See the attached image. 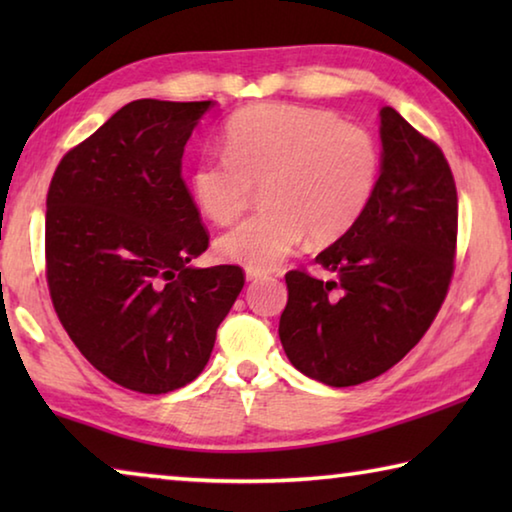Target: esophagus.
Segmentation results:
<instances>
[{
    "instance_id": "34e87169",
    "label": "esophagus",
    "mask_w": 512,
    "mask_h": 512,
    "mask_svg": "<svg viewBox=\"0 0 512 512\" xmlns=\"http://www.w3.org/2000/svg\"><path fill=\"white\" fill-rule=\"evenodd\" d=\"M268 273L266 271H259V268H246V280L250 282H257V280H264Z\"/></svg>"
}]
</instances>
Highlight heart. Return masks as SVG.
<instances>
[{
	"mask_svg": "<svg viewBox=\"0 0 512 512\" xmlns=\"http://www.w3.org/2000/svg\"><path fill=\"white\" fill-rule=\"evenodd\" d=\"M379 178L370 133L327 110L255 103L225 121L223 153L198 158L189 185L214 223H235L262 187L266 207L216 244L223 259L273 268L305 235L311 244L343 237L366 212Z\"/></svg>",
	"mask_w": 512,
	"mask_h": 512,
	"instance_id": "obj_1",
	"label": "heart"
}]
</instances>
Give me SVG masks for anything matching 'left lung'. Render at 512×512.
Listing matches in <instances>:
<instances>
[{
    "label": "left lung",
    "instance_id": "1",
    "mask_svg": "<svg viewBox=\"0 0 512 512\" xmlns=\"http://www.w3.org/2000/svg\"><path fill=\"white\" fill-rule=\"evenodd\" d=\"M381 117V176L361 219L316 257L334 273L296 268L280 341L302 375L357 386L404 359L443 307L454 275L458 196L440 146L391 106Z\"/></svg>",
    "mask_w": 512,
    "mask_h": 512
}]
</instances>
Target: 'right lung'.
<instances>
[{
  "mask_svg": "<svg viewBox=\"0 0 512 512\" xmlns=\"http://www.w3.org/2000/svg\"><path fill=\"white\" fill-rule=\"evenodd\" d=\"M210 101L140 99L69 149L47 192L45 273L69 339L128 391L194 381L244 289L241 266L192 268L210 232L183 153Z\"/></svg>",
  "mask_w": 512,
  "mask_h": 512,
  "instance_id": "1",
  "label": "right lung"
}]
</instances>
